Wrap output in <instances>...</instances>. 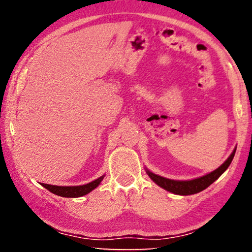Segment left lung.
<instances>
[{"label": "left lung", "mask_w": 252, "mask_h": 252, "mask_svg": "<svg viewBox=\"0 0 252 252\" xmlns=\"http://www.w3.org/2000/svg\"><path fill=\"white\" fill-rule=\"evenodd\" d=\"M236 150L237 148H234V150L232 151L231 155L229 156L228 159L225 160L219 168L213 170V171L210 173H207L202 177H199L195 179H191V180H172V179H168V178L161 177L159 174L153 173L147 168H146V172L153 182L157 183V185L161 187L162 189L169 191V192L179 194V195L194 194L208 188L211 183L215 182L217 179H218L221 174L225 171V170L228 169V167L233 159Z\"/></svg>", "instance_id": "obj_1"}]
</instances>
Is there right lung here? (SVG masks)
<instances>
[{
  "label": "right lung",
  "mask_w": 252,
  "mask_h": 252,
  "mask_svg": "<svg viewBox=\"0 0 252 252\" xmlns=\"http://www.w3.org/2000/svg\"><path fill=\"white\" fill-rule=\"evenodd\" d=\"M104 174L101 176L100 178L95 179L92 182H89L87 185L83 186H70V187H64V186H52V185H46V183H41L42 187H44L45 189H48L50 192H52L60 197L64 198H79L90 193L92 190H94L95 188L100 185L101 181L103 180Z\"/></svg>",
  "instance_id": "1"
}]
</instances>
